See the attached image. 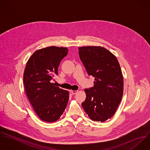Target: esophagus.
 Wrapping results in <instances>:
<instances>
[{
    "mask_svg": "<svg viewBox=\"0 0 150 150\" xmlns=\"http://www.w3.org/2000/svg\"><path fill=\"white\" fill-rule=\"evenodd\" d=\"M77 92H78V91H71V93L72 94H73V95L76 94Z\"/></svg>",
    "mask_w": 150,
    "mask_h": 150,
    "instance_id": "1",
    "label": "esophagus"
}]
</instances>
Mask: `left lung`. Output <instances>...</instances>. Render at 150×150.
Masks as SVG:
<instances>
[{"mask_svg":"<svg viewBox=\"0 0 150 150\" xmlns=\"http://www.w3.org/2000/svg\"><path fill=\"white\" fill-rule=\"evenodd\" d=\"M79 50L88 75L95 77L93 86L84 90L86 99L81 106L92 120L105 122L114 115L122 98L120 65L115 56L104 47L86 46Z\"/></svg>","mask_w":150,"mask_h":150,"instance_id":"1","label":"left lung"}]
</instances>
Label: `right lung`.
<instances>
[{
	"label": "right lung",
	"instance_id": "1",
	"mask_svg": "<svg viewBox=\"0 0 150 150\" xmlns=\"http://www.w3.org/2000/svg\"><path fill=\"white\" fill-rule=\"evenodd\" d=\"M66 47H48L36 51L30 57L23 73V84L28 98L38 117L45 122L60 118L67 105L69 92L51 83Z\"/></svg>",
	"mask_w": 150,
	"mask_h": 150
}]
</instances>
